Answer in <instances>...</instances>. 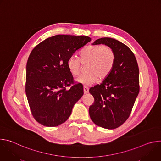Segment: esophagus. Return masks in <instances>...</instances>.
I'll list each match as a JSON object with an SVG mask.
<instances>
[{
	"instance_id": "1",
	"label": "esophagus",
	"mask_w": 161,
	"mask_h": 161,
	"mask_svg": "<svg viewBox=\"0 0 161 161\" xmlns=\"http://www.w3.org/2000/svg\"><path fill=\"white\" fill-rule=\"evenodd\" d=\"M83 92L85 94H86L88 92V88L86 86H83Z\"/></svg>"
}]
</instances>
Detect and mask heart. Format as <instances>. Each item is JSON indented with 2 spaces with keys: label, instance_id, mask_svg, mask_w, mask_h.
I'll use <instances>...</instances> for the list:
<instances>
[{
  "label": "heart",
  "instance_id": "obj_1",
  "mask_svg": "<svg viewBox=\"0 0 161 161\" xmlns=\"http://www.w3.org/2000/svg\"><path fill=\"white\" fill-rule=\"evenodd\" d=\"M115 53L112 48L101 45L88 46L80 53V58L71 56L68 58V69L73 76H78L81 69L82 64H87L86 73L80 76L76 81L84 85H90L100 80L106 78L112 71Z\"/></svg>",
  "mask_w": 161,
  "mask_h": 161
}]
</instances>
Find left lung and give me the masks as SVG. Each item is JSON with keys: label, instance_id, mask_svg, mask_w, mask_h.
<instances>
[{"label": "left lung", "instance_id": "left-lung-1", "mask_svg": "<svg viewBox=\"0 0 161 161\" xmlns=\"http://www.w3.org/2000/svg\"><path fill=\"white\" fill-rule=\"evenodd\" d=\"M105 44L113 49L116 58L109 75L101 85L89 90L94 102L89 108L91 120L108 129H116L129 117L140 92L139 67L130 49L120 41L103 37L93 45Z\"/></svg>", "mask_w": 161, "mask_h": 161}]
</instances>
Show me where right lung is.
<instances>
[{"label":"right lung","mask_w":161,"mask_h":161,"mask_svg":"<svg viewBox=\"0 0 161 161\" xmlns=\"http://www.w3.org/2000/svg\"><path fill=\"white\" fill-rule=\"evenodd\" d=\"M90 41L86 36L56 35L38 44L31 52L26 67L25 93L38 123L56 127L71 115L74 105L83 95V88L74 82L67 62Z\"/></svg>","instance_id":"right-lung-1"}]
</instances>
